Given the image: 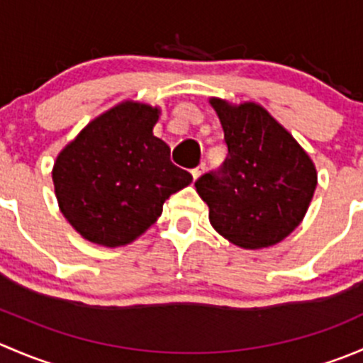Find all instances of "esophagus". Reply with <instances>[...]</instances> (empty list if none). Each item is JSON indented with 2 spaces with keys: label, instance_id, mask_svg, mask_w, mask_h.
I'll list each match as a JSON object with an SVG mask.
<instances>
[{
  "label": "esophagus",
  "instance_id": "esophagus-1",
  "mask_svg": "<svg viewBox=\"0 0 363 363\" xmlns=\"http://www.w3.org/2000/svg\"><path fill=\"white\" fill-rule=\"evenodd\" d=\"M203 170H205V163H200L199 167H196V168H193V170H191V175H193V179H199L200 175L203 174Z\"/></svg>",
  "mask_w": 363,
  "mask_h": 363
}]
</instances>
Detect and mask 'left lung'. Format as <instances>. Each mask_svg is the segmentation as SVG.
Returning <instances> with one entry per match:
<instances>
[{
  "label": "left lung",
  "mask_w": 363,
  "mask_h": 363,
  "mask_svg": "<svg viewBox=\"0 0 363 363\" xmlns=\"http://www.w3.org/2000/svg\"><path fill=\"white\" fill-rule=\"evenodd\" d=\"M228 156L195 182L216 232L244 250L281 242L300 225L318 175L309 155L262 105L211 98Z\"/></svg>",
  "instance_id": "1"
}]
</instances>
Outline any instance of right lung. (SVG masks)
<instances>
[{"mask_svg":"<svg viewBox=\"0 0 363 363\" xmlns=\"http://www.w3.org/2000/svg\"><path fill=\"white\" fill-rule=\"evenodd\" d=\"M158 117L160 108L123 101L91 121L57 156V203L89 242H133L160 218L164 200L193 181L152 135Z\"/></svg>","mask_w":363,"mask_h":363,"instance_id":"1","label":"right lung"}]
</instances>
